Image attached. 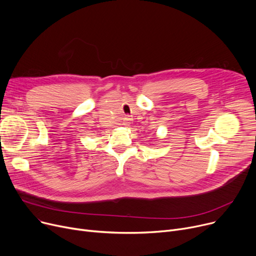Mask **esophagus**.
I'll return each mask as SVG.
<instances>
[{
    "instance_id": "esophagus-1",
    "label": "esophagus",
    "mask_w": 256,
    "mask_h": 256,
    "mask_svg": "<svg viewBox=\"0 0 256 256\" xmlns=\"http://www.w3.org/2000/svg\"><path fill=\"white\" fill-rule=\"evenodd\" d=\"M130 122H131V118H129V116H126L125 118H124V123L126 124V125H128V124H130Z\"/></svg>"
}]
</instances>
